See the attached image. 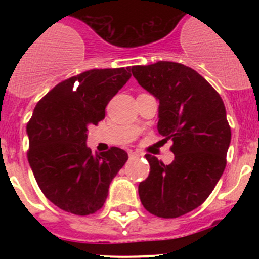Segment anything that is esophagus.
I'll use <instances>...</instances> for the list:
<instances>
[{"mask_svg":"<svg viewBox=\"0 0 259 259\" xmlns=\"http://www.w3.org/2000/svg\"><path fill=\"white\" fill-rule=\"evenodd\" d=\"M128 155H130V158H131V159H135V158L140 157V154H139V153H136V152H130V153H128Z\"/></svg>","mask_w":259,"mask_h":259,"instance_id":"esophagus-1","label":"esophagus"}]
</instances>
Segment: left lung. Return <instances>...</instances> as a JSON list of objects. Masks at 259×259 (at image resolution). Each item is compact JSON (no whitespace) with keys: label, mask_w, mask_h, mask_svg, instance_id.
<instances>
[{"label":"left lung","mask_w":259,"mask_h":259,"mask_svg":"<svg viewBox=\"0 0 259 259\" xmlns=\"http://www.w3.org/2000/svg\"><path fill=\"white\" fill-rule=\"evenodd\" d=\"M132 75L154 96L158 132L171 139L172 163L146 154L149 176L139 184L141 203L159 218H178L205 202L226 168L231 128L219 93L197 71L176 62L132 66Z\"/></svg>","instance_id":"1"}]
</instances>
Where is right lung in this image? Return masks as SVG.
Masks as SVG:
<instances>
[{
  "label": "right lung",
  "instance_id": "obj_1",
  "mask_svg": "<svg viewBox=\"0 0 259 259\" xmlns=\"http://www.w3.org/2000/svg\"><path fill=\"white\" fill-rule=\"evenodd\" d=\"M130 77L124 67L85 71L57 84L36 105L27 124V155L41 192L59 209L89 215L104 206L128 154L115 146L93 154L87 132L105 118L109 101Z\"/></svg>",
  "mask_w": 259,
  "mask_h": 259
}]
</instances>
